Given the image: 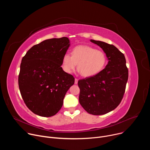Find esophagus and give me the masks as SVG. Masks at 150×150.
Listing matches in <instances>:
<instances>
[{
    "label": "esophagus",
    "instance_id": "obj_1",
    "mask_svg": "<svg viewBox=\"0 0 150 150\" xmlns=\"http://www.w3.org/2000/svg\"><path fill=\"white\" fill-rule=\"evenodd\" d=\"M78 79L75 78V84H77L78 83Z\"/></svg>",
    "mask_w": 150,
    "mask_h": 150
}]
</instances>
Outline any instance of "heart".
Returning <instances> with one entry per match:
<instances>
[{"instance_id":"heart-1","label":"heart","mask_w":150,"mask_h":150,"mask_svg":"<svg viewBox=\"0 0 150 150\" xmlns=\"http://www.w3.org/2000/svg\"><path fill=\"white\" fill-rule=\"evenodd\" d=\"M107 63L105 53L101 50L85 45L77 46L74 48L72 55L64 54L62 58V68L68 74L72 72L76 64L81 75L85 78L92 77L99 74L104 68Z\"/></svg>"}]
</instances>
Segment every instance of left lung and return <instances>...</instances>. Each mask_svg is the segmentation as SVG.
<instances>
[{
	"label": "left lung",
	"instance_id": "left-lung-1",
	"mask_svg": "<svg viewBox=\"0 0 150 150\" xmlns=\"http://www.w3.org/2000/svg\"><path fill=\"white\" fill-rule=\"evenodd\" d=\"M100 46L108 63L97 75L79 80V101L88 113L102 115L116 109L122 101L128 79L124 54L114 45L90 40Z\"/></svg>",
	"mask_w": 150,
	"mask_h": 150
}]
</instances>
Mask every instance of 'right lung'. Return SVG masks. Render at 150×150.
Here are the masks:
<instances>
[{
    "mask_svg": "<svg viewBox=\"0 0 150 150\" xmlns=\"http://www.w3.org/2000/svg\"><path fill=\"white\" fill-rule=\"evenodd\" d=\"M68 37L51 38L33 46L23 57L18 84L27 108L42 117L55 115L74 85V76L62 69V58L70 47Z\"/></svg>",
    "mask_w": 150,
    "mask_h": 150,
    "instance_id": "obj_1",
    "label": "right lung"
}]
</instances>
